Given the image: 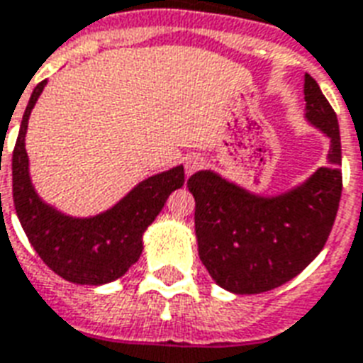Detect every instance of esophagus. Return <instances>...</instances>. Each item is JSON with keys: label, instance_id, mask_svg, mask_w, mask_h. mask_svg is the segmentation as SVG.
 Masks as SVG:
<instances>
[{"label": "esophagus", "instance_id": "obj_1", "mask_svg": "<svg viewBox=\"0 0 363 363\" xmlns=\"http://www.w3.org/2000/svg\"><path fill=\"white\" fill-rule=\"evenodd\" d=\"M203 163H206V160H203L201 156H198V154L188 156L186 162H184V171H186V175H192V173H196L198 169H201V167H203Z\"/></svg>", "mask_w": 363, "mask_h": 363}]
</instances>
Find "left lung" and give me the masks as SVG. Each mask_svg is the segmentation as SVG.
I'll list each match as a JSON object with an SVG mask.
<instances>
[{
	"label": "left lung",
	"instance_id": "left-lung-1",
	"mask_svg": "<svg viewBox=\"0 0 363 363\" xmlns=\"http://www.w3.org/2000/svg\"><path fill=\"white\" fill-rule=\"evenodd\" d=\"M304 118L329 138L328 165L276 196L249 192L211 169L194 173L198 253L217 286L255 295L284 286L322 251L341 201V135L320 85L304 76Z\"/></svg>",
	"mask_w": 363,
	"mask_h": 363
}]
</instances>
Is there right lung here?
Returning a JSON list of instances; mask_svg holds the SVG:
<instances>
[{
    "mask_svg": "<svg viewBox=\"0 0 363 363\" xmlns=\"http://www.w3.org/2000/svg\"><path fill=\"white\" fill-rule=\"evenodd\" d=\"M45 82L38 83L22 116L13 150V200L16 217L41 261L60 278L79 286H102L121 278L143 253V234L165 206L169 194L184 184L177 165L138 182L116 206L93 217H70L45 203L30 179L26 129Z\"/></svg>",
    "mask_w": 363,
    "mask_h": 363,
    "instance_id": "obj_1",
    "label": "right lung"
}]
</instances>
